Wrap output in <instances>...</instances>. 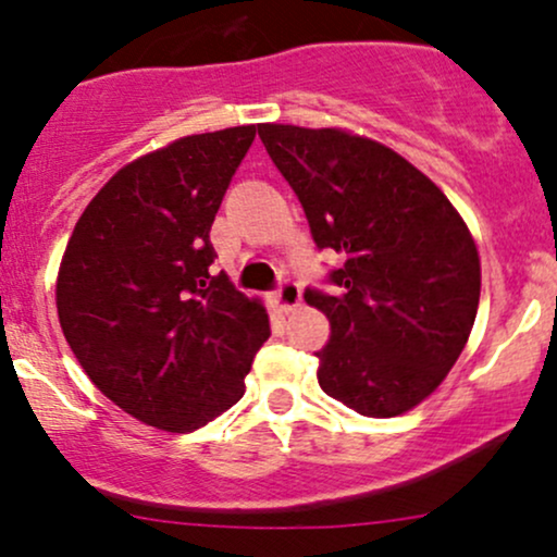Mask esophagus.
I'll return each mask as SVG.
<instances>
[{"mask_svg":"<svg viewBox=\"0 0 557 557\" xmlns=\"http://www.w3.org/2000/svg\"><path fill=\"white\" fill-rule=\"evenodd\" d=\"M274 306H277L280 311H296L300 306V287L293 283V280H283L277 287V293H274Z\"/></svg>","mask_w":557,"mask_h":557,"instance_id":"34e87169","label":"esophagus"}]
</instances>
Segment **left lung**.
Masks as SVG:
<instances>
[{"instance_id": "obj_1", "label": "left lung", "mask_w": 557, "mask_h": 557, "mask_svg": "<svg viewBox=\"0 0 557 557\" xmlns=\"http://www.w3.org/2000/svg\"><path fill=\"white\" fill-rule=\"evenodd\" d=\"M319 248L341 253V293L306 290L330 319L319 387L361 417L389 419L443 385L469 341L482 290L476 243L424 172L343 127L261 123Z\"/></svg>"}]
</instances>
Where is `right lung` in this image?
Listing matches in <instances>:
<instances>
[{
	"mask_svg": "<svg viewBox=\"0 0 557 557\" xmlns=\"http://www.w3.org/2000/svg\"><path fill=\"white\" fill-rule=\"evenodd\" d=\"M257 125L183 136L117 170L75 222L57 317L75 359L133 419L194 432L235 406L270 337L259 298L209 274V243Z\"/></svg>",
	"mask_w": 557,
	"mask_h": 557,
	"instance_id": "add662e5",
	"label": "right lung"
}]
</instances>
